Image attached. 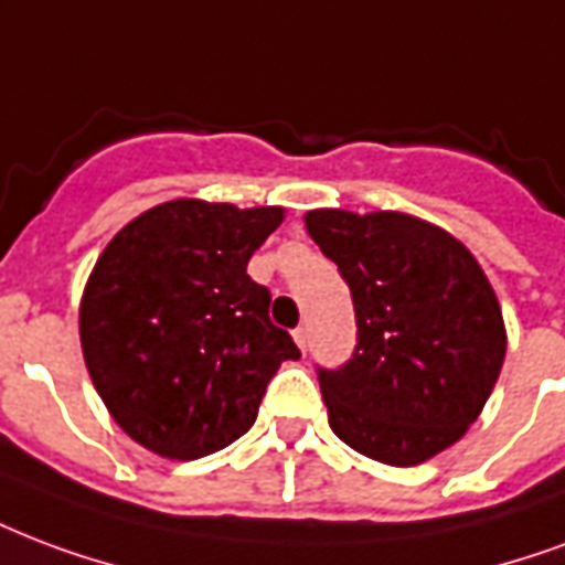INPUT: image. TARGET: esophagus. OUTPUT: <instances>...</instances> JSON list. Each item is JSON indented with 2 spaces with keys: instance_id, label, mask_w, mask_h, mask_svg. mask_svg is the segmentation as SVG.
I'll use <instances>...</instances> for the list:
<instances>
[{
  "instance_id": "1",
  "label": "esophagus",
  "mask_w": 565,
  "mask_h": 565,
  "mask_svg": "<svg viewBox=\"0 0 565 565\" xmlns=\"http://www.w3.org/2000/svg\"><path fill=\"white\" fill-rule=\"evenodd\" d=\"M305 326H299V329H294V341H296V347H299V350H305Z\"/></svg>"
}]
</instances>
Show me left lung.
Listing matches in <instances>:
<instances>
[{
  "label": "left lung",
  "mask_w": 565,
  "mask_h": 565,
  "mask_svg": "<svg viewBox=\"0 0 565 565\" xmlns=\"http://www.w3.org/2000/svg\"><path fill=\"white\" fill-rule=\"evenodd\" d=\"M353 294L359 344L320 371L329 428L392 467L440 455L479 419L505 359L503 311L452 233L404 212H305Z\"/></svg>",
  "instance_id": "obj_1"
}]
</instances>
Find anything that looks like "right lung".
I'll return each instance as SVG.
<instances>
[{
	"label": "right lung",
	"instance_id": "add662e5",
	"mask_svg": "<svg viewBox=\"0 0 565 565\" xmlns=\"http://www.w3.org/2000/svg\"><path fill=\"white\" fill-rule=\"evenodd\" d=\"M281 221V206L179 198L102 250L81 299L83 359L116 425L149 452L194 461L239 440L284 359H299L248 275Z\"/></svg>",
	"mask_w": 565,
	"mask_h": 565
}]
</instances>
